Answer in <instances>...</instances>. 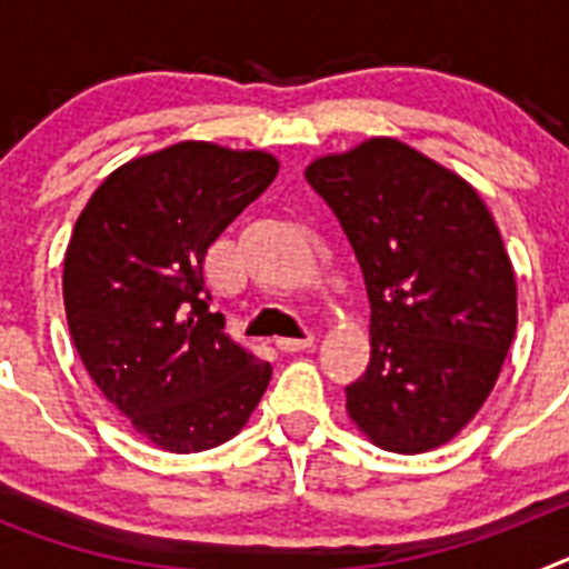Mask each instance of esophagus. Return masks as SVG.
<instances>
[{
    "instance_id": "34e87169",
    "label": "esophagus",
    "mask_w": 569,
    "mask_h": 569,
    "mask_svg": "<svg viewBox=\"0 0 569 569\" xmlns=\"http://www.w3.org/2000/svg\"><path fill=\"white\" fill-rule=\"evenodd\" d=\"M313 333H308L305 336V339H284V336H281V339H276V347H279V350H284V353H299V350H308V347H313Z\"/></svg>"
}]
</instances>
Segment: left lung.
I'll return each instance as SVG.
<instances>
[{"mask_svg":"<svg viewBox=\"0 0 569 569\" xmlns=\"http://www.w3.org/2000/svg\"><path fill=\"white\" fill-rule=\"evenodd\" d=\"M350 239L370 299V365L345 387L373 445L425 453L479 413L516 336V276L481 196L399 139L305 170Z\"/></svg>","mask_w":569,"mask_h":569,"instance_id":"1","label":"left lung"}]
</instances>
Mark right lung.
<instances>
[{"label": "right lung", "instance_id": "obj_1", "mask_svg": "<svg viewBox=\"0 0 569 569\" xmlns=\"http://www.w3.org/2000/svg\"><path fill=\"white\" fill-rule=\"evenodd\" d=\"M276 173L264 150L170 144L113 170L70 236L62 293L79 359L136 433L170 453L233 439L268 390L273 367L210 313L204 256Z\"/></svg>", "mask_w": 569, "mask_h": 569}]
</instances>
